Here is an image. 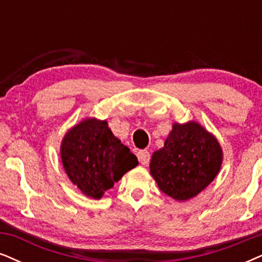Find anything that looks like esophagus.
<instances>
[{"label": "esophagus", "mask_w": 262, "mask_h": 262, "mask_svg": "<svg viewBox=\"0 0 262 262\" xmlns=\"http://www.w3.org/2000/svg\"><path fill=\"white\" fill-rule=\"evenodd\" d=\"M137 156H138V160H139V162H140V163L142 164V165H147L148 163H150V158H151V156H150V152L148 151H146V150H140L137 154Z\"/></svg>", "instance_id": "34e87169"}]
</instances>
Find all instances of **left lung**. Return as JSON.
<instances>
[{
    "label": "left lung",
    "instance_id": "8db88e82",
    "mask_svg": "<svg viewBox=\"0 0 262 262\" xmlns=\"http://www.w3.org/2000/svg\"><path fill=\"white\" fill-rule=\"evenodd\" d=\"M223 151L201 124L173 125L164 147L152 155L150 169L158 187L177 201L197 196L219 173Z\"/></svg>",
    "mask_w": 262,
    "mask_h": 262
}]
</instances>
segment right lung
<instances>
[{"label": "right lung", "instance_id": "right-lung-1", "mask_svg": "<svg viewBox=\"0 0 262 262\" xmlns=\"http://www.w3.org/2000/svg\"><path fill=\"white\" fill-rule=\"evenodd\" d=\"M60 151L70 180L85 196L97 200L139 164L137 156L112 134L107 122L94 118L68 132Z\"/></svg>", "mask_w": 262, "mask_h": 262}]
</instances>
